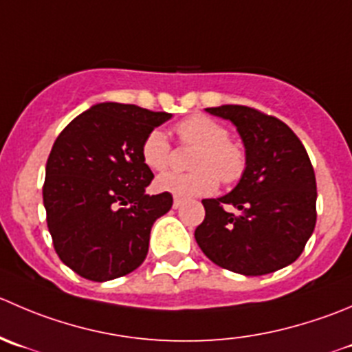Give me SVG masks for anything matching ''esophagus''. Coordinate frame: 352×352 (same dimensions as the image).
Masks as SVG:
<instances>
[{
    "label": "esophagus",
    "mask_w": 352,
    "mask_h": 352,
    "mask_svg": "<svg viewBox=\"0 0 352 352\" xmlns=\"http://www.w3.org/2000/svg\"><path fill=\"white\" fill-rule=\"evenodd\" d=\"M182 203H184V199H180V197H173V208H180L182 206Z\"/></svg>",
    "instance_id": "1"
}]
</instances>
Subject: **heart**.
I'll list each match as a JSON object with an SVG mask.
<instances>
[{
    "mask_svg": "<svg viewBox=\"0 0 352 352\" xmlns=\"http://www.w3.org/2000/svg\"><path fill=\"white\" fill-rule=\"evenodd\" d=\"M179 139L186 144L197 146L190 165L192 172H166L156 179V189L173 194L177 197H192L210 194L217 189L218 179L232 184L244 172V155L228 139L227 129L217 120L204 115L189 117L177 125ZM142 160L155 172H162L168 166L172 146L165 132H149L142 141Z\"/></svg>",
    "mask_w": 352,
    "mask_h": 352,
    "instance_id": "obj_1",
    "label": "heart"
}]
</instances>
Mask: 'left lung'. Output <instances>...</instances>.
<instances>
[{
    "label": "left lung",
    "mask_w": 352,
    "mask_h": 352,
    "mask_svg": "<svg viewBox=\"0 0 352 352\" xmlns=\"http://www.w3.org/2000/svg\"><path fill=\"white\" fill-rule=\"evenodd\" d=\"M232 122L244 142L245 168L237 186L203 199L206 214L194 232L218 267L267 275L301 256L316 223V179L298 135L278 118L241 104L206 108Z\"/></svg>",
    "instance_id": "left-lung-1"
}]
</instances>
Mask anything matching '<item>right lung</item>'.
<instances>
[{
  "instance_id": "add662e5",
  "label": "right lung",
  "mask_w": 352,
  "mask_h": 352,
  "mask_svg": "<svg viewBox=\"0 0 352 352\" xmlns=\"http://www.w3.org/2000/svg\"><path fill=\"white\" fill-rule=\"evenodd\" d=\"M172 115L135 104L98 103L54 141L43 201L56 254L93 282L131 274L146 259L151 227L172 194H146L153 172L142 160L146 135Z\"/></svg>"
}]
</instances>
